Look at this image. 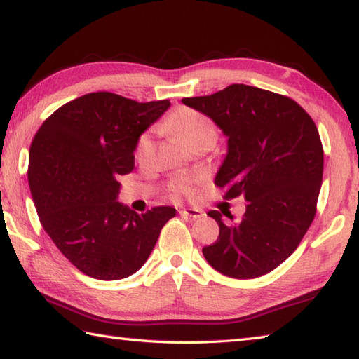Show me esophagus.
<instances>
[{
	"instance_id": "34e87169",
	"label": "esophagus",
	"mask_w": 359,
	"mask_h": 359,
	"mask_svg": "<svg viewBox=\"0 0 359 359\" xmlns=\"http://www.w3.org/2000/svg\"><path fill=\"white\" fill-rule=\"evenodd\" d=\"M179 212H180V216H185L189 219H199V217L205 216L203 211L197 210V208H182Z\"/></svg>"
}]
</instances>
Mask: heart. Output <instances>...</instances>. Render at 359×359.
I'll return each instance as SVG.
<instances>
[{
	"instance_id": "heart-1",
	"label": "heart",
	"mask_w": 359,
	"mask_h": 359,
	"mask_svg": "<svg viewBox=\"0 0 359 359\" xmlns=\"http://www.w3.org/2000/svg\"><path fill=\"white\" fill-rule=\"evenodd\" d=\"M163 129L170 131L175 137H179L187 147L194 140L203 139V137H215L216 139V128L212 125V121L193 109L175 111L172 116L163 123ZM152 148H154V143H152L151 135L143 134L140 137L139 143H137V151H135L137 158L142 160V162L143 160H147L151 156ZM177 191L185 193V194L191 193V180L189 179L180 180L177 185Z\"/></svg>"
}]
</instances>
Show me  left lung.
I'll use <instances>...</instances> for the list:
<instances>
[{"label": "left lung", "instance_id": "8db88e82", "mask_svg": "<svg viewBox=\"0 0 359 359\" xmlns=\"http://www.w3.org/2000/svg\"><path fill=\"white\" fill-rule=\"evenodd\" d=\"M182 103L210 117L228 139L215 185L226 188V199L243 196L247 202L236 224L208 211L219 238L202 250L205 259L234 279L270 273L293 253L313 222L324 171L315 121L292 98L247 85Z\"/></svg>", "mask_w": 359, "mask_h": 359}]
</instances>
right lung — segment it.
Here are the masks:
<instances>
[{"mask_svg": "<svg viewBox=\"0 0 359 359\" xmlns=\"http://www.w3.org/2000/svg\"><path fill=\"white\" fill-rule=\"evenodd\" d=\"M170 100L139 103L93 93L44 120L29 151V187L40 222L80 271L100 280L131 276L147 262L172 207L137 215L118 202L140 135Z\"/></svg>", "mask_w": 359, "mask_h": 359, "instance_id": "1", "label": "right lung"}]
</instances>
